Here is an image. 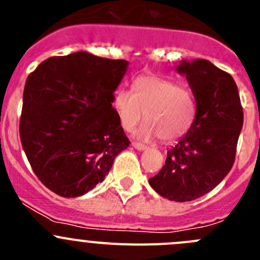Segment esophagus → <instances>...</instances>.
Returning <instances> with one entry per match:
<instances>
[{
    "mask_svg": "<svg viewBox=\"0 0 260 260\" xmlns=\"http://www.w3.org/2000/svg\"><path fill=\"white\" fill-rule=\"evenodd\" d=\"M132 146L135 147L136 149H138V151H145V149H147V146L142 145V143L140 142H132Z\"/></svg>",
    "mask_w": 260,
    "mask_h": 260,
    "instance_id": "obj_1",
    "label": "esophagus"
}]
</instances>
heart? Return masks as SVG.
I'll list each match as a JSON object with an SVG mask.
<instances>
[{"label": "heart", "instance_id": "heart-1", "mask_svg": "<svg viewBox=\"0 0 260 260\" xmlns=\"http://www.w3.org/2000/svg\"><path fill=\"white\" fill-rule=\"evenodd\" d=\"M133 89L122 88L115 93L113 106L120 124L127 131L140 123L146 112V122L138 135L158 136L164 142H172L185 136L192 125L196 104L191 91L176 81L158 77H141Z\"/></svg>", "mask_w": 260, "mask_h": 260}]
</instances>
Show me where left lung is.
Listing matches in <instances>:
<instances>
[{"mask_svg":"<svg viewBox=\"0 0 260 260\" xmlns=\"http://www.w3.org/2000/svg\"><path fill=\"white\" fill-rule=\"evenodd\" d=\"M176 70L192 90L195 119L148 182L162 198L185 203L210 192L229 174L244 115L232 75L205 59L182 60Z\"/></svg>","mask_w":260,"mask_h":260,"instance_id":"8db88e82","label":"left lung"}]
</instances>
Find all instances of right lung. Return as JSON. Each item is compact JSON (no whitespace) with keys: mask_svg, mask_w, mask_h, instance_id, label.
<instances>
[{"mask_svg":"<svg viewBox=\"0 0 260 260\" xmlns=\"http://www.w3.org/2000/svg\"><path fill=\"white\" fill-rule=\"evenodd\" d=\"M128 61L85 51L52 56L27 77L20 137L39 180L62 198L93 190L129 146L114 91Z\"/></svg>","mask_w":260,"mask_h":260,"instance_id":"1","label":"right lung"}]
</instances>
